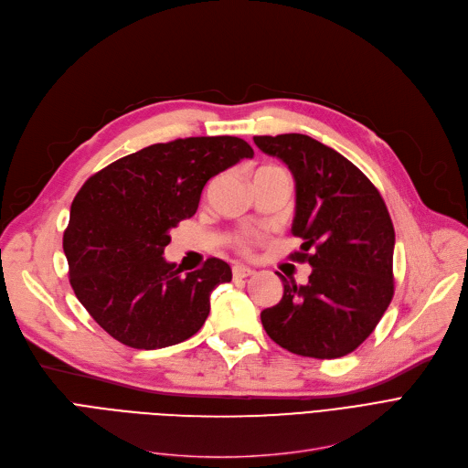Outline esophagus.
<instances>
[{"label": "esophagus", "mask_w": 468, "mask_h": 468, "mask_svg": "<svg viewBox=\"0 0 468 468\" xmlns=\"http://www.w3.org/2000/svg\"><path fill=\"white\" fill-rule=\"evenodd\" d=\"M254 275V269L247 267V265H233V279L239 281V279H247Z\"/></svg>", "instance_id": "esophagus-1"}]
</instances>
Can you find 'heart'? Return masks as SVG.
<instances>
[{
  "instance_id": "1",
  "label": "heart",
  "mask_w": 468,
  "mask_h": 468,
  "mask_svg": "<svg viewBox=\"0 0 468 468\" xmlns=\"http://www.w3.org/2000/svg\"><path fill=\"white\" fill-rule=\"evenodd\" d=\"M261 168H275V166H261ZM237 247L242 249V250H249V247H250V237H249V235L237 237Z\"/></svg>"
}]
</instances>
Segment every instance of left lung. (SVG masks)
I'll return each mask as SVG.
<instances>
[{"label": "left lung", "mask_w": 468, "mask_h": 468, "mask_svg": "<svg viewBox=\"0 0 468 468\" xmlns=\"http://www.w3.org/2000/svg\"><path fill=\"white\" fill-rule=\"evenodd\" d=\"M296 180L292 235L313 271L307 284L282 279V300L261 311V324L293 355L339 358L370 335L387 311L395 279V228L378 187L349 159L307 134L254 136Z\"/></svg>", "instance_id": "obj_1"}]
</instances>
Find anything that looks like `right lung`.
Instances as JSON below:
<instances>
[{
  "mask_svg": "<svg viewBox=\"0 0 468 468\" xmlns=\"http://www.w3.org/2000/svg\"><path fill=\"white\" fill-rule=\"evenodd\" d=\"M252 155L237 136L178 138L121 157L83 184L62 247L73 292L113 339L152 351L201 330L231 267L208 258L182 275L165 247L170 229L197 212L207 182Z\"/></svg>",
  "mask_w": 468,
  "mask_h": 468,
  "instance_id": "right-lung-1",
  "label": "right lung"
}]
</instances>
